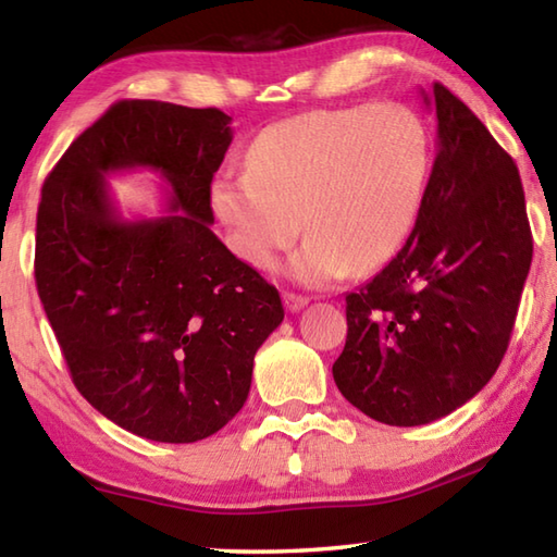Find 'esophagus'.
<instances>
[{
    "mask_svg": "<svg viewBox=\"0 0 557 557\" xmlns=\"http://www.w3.org/2000/svg\"><path fill=\"white\" fill-rule=\"evenodd\" d=\"M306 304H309V297H301V294L285 292V306H287V311L297 313V311H301V309H304Z\"/></svg>",
    "mask_w": 557,
    "mask_h": 557,
    "instance_id": "obj_1",
    "label": "esophagus"
}]
</instances>
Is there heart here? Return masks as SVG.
<instances>
[{
	"mask_svg": "<svg viewBox=\"0 0 557 557\" xmlns=\"http://www.w3.org/2000/svg\"><path fill=\"white\" fill-rule=\"evenodd\" d=\"M429 162L425 126L401 104L315 110L263 128L246 172L212 184V208L234 251L258 270L275 268L304 227L289 272L325 285L349 268L383 265L405 246Z\"/></svg>",
	"mask_w": 557,
	"mask_h": 557,
	"instance_id": "b5f03b06",
	"label": "heart"
}]
</instances>
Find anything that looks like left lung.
Masks as SVG:
<instances>
[{
	"label": "left lung",
	"instance_id": "left-lung-1",
	"mask_svg": "<svg viewBox=\"0 0 557 557\" xmlns=\"http://www.w3.org/2000/svg\"><path fill=\"white\" fill-rule=\"evenodd\" d=\"M437 156L399 253L347 294L339 393L387 425L447 417L505 357L529 275L531 230L515 160L465 102L433 86Z\"/></svg>",
	"mask_w": 557,
	"mask_h": 557
}]
</instances>
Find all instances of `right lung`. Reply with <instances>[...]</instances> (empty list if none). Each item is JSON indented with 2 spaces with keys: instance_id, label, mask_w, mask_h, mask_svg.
<instances>
[{
  "instance_id": "right-lung-1",
  "label": "right lung",
  "mask_w": 557,
  "mask_h": 557,
  "mask_svg": "<svg viewBox=\"0 0 557 557\" xmlns=\"http://www.w3.org/2000/svg\"><path fill=\"white\" fill-rule=\"evenodd\" d=\"M232 116L120 100L47 174L35 227V285L78 393L124 431L196 443L236 417L253 357L285 309L210 224V184ZM156 169L169 215L126 223L103 176Z\"/></svg>"
}]
</instances>
